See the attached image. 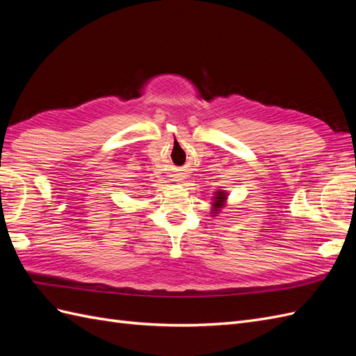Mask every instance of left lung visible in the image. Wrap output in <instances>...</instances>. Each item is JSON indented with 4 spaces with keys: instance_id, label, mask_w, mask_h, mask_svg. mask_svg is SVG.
Returning <instances> with one entry per match:
<instances>
[{
    "instance_id": "left-lung-1",
    "label": "left lung",
    "mask_w": 356,
    "mask_h": 356,
    "mask_svg": "<svg viewBox=\"0 0 356 356\" xmlns=\"http://www.w3.org/2000/svg\"><path fill=\"white\" fill-rule=\"evenodd\" d=\"M225 199H227V193H225L224 190L221 191H217V195L213 196V202H212V213H218L221 208H224V203H225Z\"/></svg>"
}]
</instances>
